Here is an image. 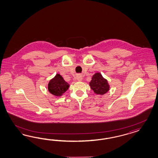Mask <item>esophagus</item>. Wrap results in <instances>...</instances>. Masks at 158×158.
<instances>
[{
    "label": "esophagus",
    "mask_w": 158,
    "mask_h": 158,
    "mask_svg": "<svg viewBox=\"0 0 158 158\" xmlns=\"http://www.w3.org/2000/svg\"><path fill=\"white\" fill-rule=\"evenodd\" d=\"M76 79L77 81H81V80L83 79V77L81 74H78L76 77Z\"/></svg>",
    "instance_id": "34e87169"
}]
</instances>
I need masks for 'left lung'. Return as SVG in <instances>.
I'll return each mask as SVG.
<instances>
[{"instance_id": "8db88e82", "label": "left lung", "mask_w": 158, "mask_h": 158, "mask_svg": "<svg viewBox=\"0 0 158 158\" xmlns=\"http://www.w3.org/2000/svg\"><path fill=\"white\" fill-rule=\"evenodd\" d=\"M90 86L91 89L97 94L102 95L109 90L110 86L107 82L100 73H96L93 77Z\"/></svg>"}]
</instances>
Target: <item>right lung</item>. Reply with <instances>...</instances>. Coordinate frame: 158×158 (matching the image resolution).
I'll use <instances>...</instances> for the list:
<instances>
[{
    "label": "right lung",
    "instance_id": "1",
    "mask_svg": "<svg viewBox=\"0 0 158 158\" xmlns=\"http://www.w3.org/2000/svg\"><path fill=\"white\" fill-rule=\"evenodd\" d=\"M69 84L65 81L60 74H57L48 85V90L50 93L56 96H62L68 89Z\"/></svg>",
    "mask_w": 158,
    "mask_h": 158
}]
</instances>
